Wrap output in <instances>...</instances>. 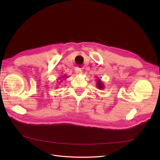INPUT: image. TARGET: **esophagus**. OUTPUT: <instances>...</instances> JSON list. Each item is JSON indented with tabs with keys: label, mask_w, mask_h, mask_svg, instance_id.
Here are the masks:
<instances>
[{
	"label": "esophagus",
	"mask_w": 160,
	"mask_h": 160,
	"mask_svg": "<svg viewBox=\"0 0 160 160\" xmlns=\"http://www.w3.org/2000/svg\"><path fill=\"white\" fill-rule=\"evenodd\" d=\"M75 73L76 74L82 73V69H80V68H76V69H75Z\"/></svg>",
	"instance_id": "obj_1"
}]
</instances>
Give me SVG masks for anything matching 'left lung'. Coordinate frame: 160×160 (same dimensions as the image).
<instances>
[{
	"mask_svg": "<svg viewBox=\"0 0 160 160\" xmlns=\"http://www.w3.org/2000/svg\"><path fill=\"white\" fill-rule=\"evenodd\" d=\"M97 87L99 89H103L104 88V83L102 82V80L100 79H98L97 80Z\"/></svg>",
	"mask_w": 160,
	"mask_h": 160,
	"instance_id": "8db88e82",
	"label": "left lung"
}]
</instances>
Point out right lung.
<instances>
[{
	"mask_svg": "<svg viewBox=\"0 0 160 160\" xmlns=\"http://www.w3.org/2000/svg\"><path fill=\"white\" fill-rule=\"evenodd\" d=\"M68 78V76H66V75H64V76H63L62 77H61V78H60V81H58V82H62V79H66V78ZM59 79V80H60Z\"/></svg>",
	"mask_w": 160,
	"mask_h": 160,
	"instance_id": "1",
	"label": "right lung"
}]
</instances>
